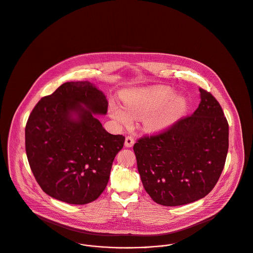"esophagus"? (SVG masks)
Segmentation results:
<instances>
[{"instance_id":"esophagus-1","label":"esophagus","mask_w":253,"mask_h":253,"mask_svg":"<svg viewBox=\"0 0 253 253\" xmlns=\"http://www.w3.org/2000/svg\"><path fill=\"white\" fill-rule=\"evenodd\" d=\"M134 143H135V140H134V138H133L132 136H127V137H126V139H125V146H126L127 148L133 147Z\"/></svg>"}]
</instances>
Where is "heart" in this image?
I'll return each instance as SVG.
<instances>
[{"mask_svg": "<svg viewBox=\"0 0 253 253\" xmlns=\"http://www.w3.org/2000/svg\"><path fill=\"white\" fill-rule=\"evenodd\" d=\"M166 85L134 88L124 96L125 106L115 102L109 105L110 116L118 123L129 126L133 119L143 118L149 132H160L169 127L186 108L187 101Z\"/></svg>", "mask_w": 253, "mask_h": 253, "instance_id": "obj_1", "label": "heart"}]
</instances>
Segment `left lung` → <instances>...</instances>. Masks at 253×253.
<instances>
[{"label": "left lung", "mask_w": 253, "mask_h": 253, "mask_svg": "<svg viewBox=\"0 0 253 253\" xmlns=\"http://www.w3.org/2000/svg\"><path fill=\"white\" fill-rule=\"evenodd\" d=\"M199 91L201 101L192 115L133 147L144 188L160 205L180 206L205 197L224 169L229 124L218 100Z\"/></svg>", "instance_id": "left-lung-1"}]
</instances>
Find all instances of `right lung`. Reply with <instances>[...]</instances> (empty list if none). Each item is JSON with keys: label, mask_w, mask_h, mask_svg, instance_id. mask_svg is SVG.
<instances>
[{"label": "right lung", "mask_w": 253, "mask_h": 253, "mask_svg": "<svg viewBox=\"0 0 253 253\" xmlns=\"http://www.w3.org/2000/svg\"><path fill=\"white\" fill-rule=\"evenodd\" d=\"M107 107L103 92L86 81L65 83L35 105L25 126V151L46 194L84 205L103 192L125 141L95 117L105 115Z\"/></svg>", "instance_id": "obj_1"}]
</instances>
